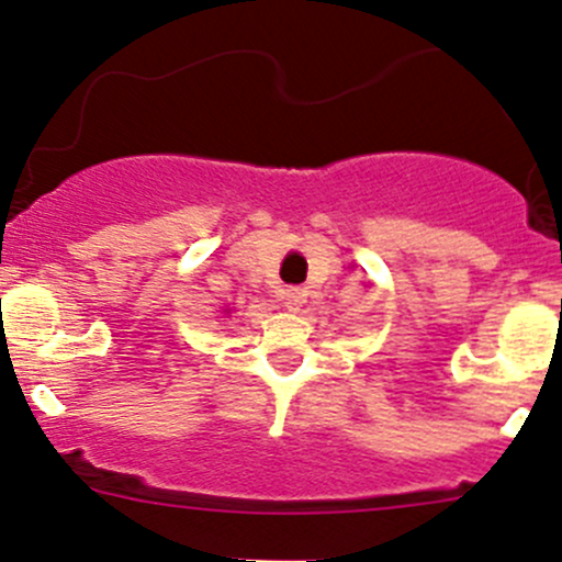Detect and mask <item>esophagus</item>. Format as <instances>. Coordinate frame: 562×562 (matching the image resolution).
Here are the masks:
<instances>
[{
  "label": "esophagus",
  "mask_w": 562,
  "mask_h": 562,
  "mask_svg": "<svg viewBox=\"0 0 562 562\" xmlns=\"http://www.w3.org/2000/svg\"><path fill=\"white\" fill-rule=\"evenodd\" d=\"M305 289H300V286H292V289H286V307L289 311H300L302 305H305Z\"/></svg>",
  "instance_id": "esophagus-1"
}]
</instances>
